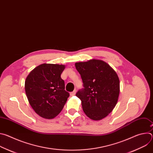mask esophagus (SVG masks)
I'll return each instance as SVG.
<instances>
[{"instance_id":"obj_1","label":"esophagus","mask_w":153,"mask_h":153,"mask_svg":"<svg viewBox=\"0 0 153 153\" xmlns=\"http://www.w3.org/2000/svg\"><path fill=\"white\" fill-rule=\"evenodd\" d=\"M76 90H74L73 92H71V93H70V95H71V96H74V95L76 94Z\"/></svg>"}]
</instances>
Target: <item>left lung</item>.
<instances>
[{
	"label": "left lung",
	"instance_id": "left-lung-1",
	"mask_svg": "<svg viewBox=\"0 0 153 153\" xmlns=\"http://www.w3.org/2000/svg\"><path fill=\"white\" fill-rule=\"evenodd\" d=\"M84 88L76 93L85 114L90 119L100 120L116 106L120 93V81L116 72L105 62L91 59L76 62Z\"/></svg>",
	"mask_w": 153,
	"mask_h": 153
}]
</instances>
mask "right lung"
Masks as SVG:
<instances>
[{"label": "right lung", "instance_id": "obj_1", "mask_svg": "<svg viewBox=\"0 0 153 153\" xmlns=\"http://www.w3.org/2000/svg\"><path fill=\"white\" fill-rule=\"evenodd\" d=\"M65 68L64 65L43 63L33 69L26 78L25 90L28 102L34 111L43 118L56 117L70 96L60 77Z\"/></svg>", "mask_w": 153, "mask_h": 153}]
</instances>
